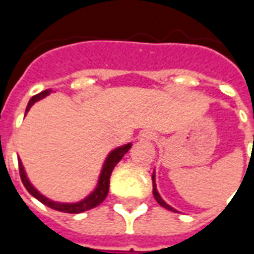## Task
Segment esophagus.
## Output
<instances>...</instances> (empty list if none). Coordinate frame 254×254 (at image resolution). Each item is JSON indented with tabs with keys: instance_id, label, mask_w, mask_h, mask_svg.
<instances>
[{
	"instance_id": "34e87169",
	"label": "esophagus",
	"mask_w": 254,
	"mask_h": 254,
	"mask_svg": "<svg viewBox=\"0 0 254 254\" xmlns=\"http://www.w3.org/2000/svg\"><path fill=\"white\" fill-rule=\"evenodd\" d=\"M144 138H147V140H152V138H154V134H152L151 132L145 133V134H144Z\"/></svg>"
}]
</instances>
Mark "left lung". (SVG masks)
I'll list each match as a JSON object with an SVG mask.
<instances>
[{"label":"left lung","instance_id":"1","mask_svg":"<svg viewBox=\"0 0 254 254\" xmlns=\"http://www.w3.org/2000/svg\"><path fill=\"white\" fill-rule=\"evenodd\" d=\"M152 182H154V197H155V200L159 202L162 207H165L166 209H170V211H174V212H176V209H174V208H171L170 205H167V204H166V202L163 201L162 198H160L159 193L156 191V188H155V176H152Z\"/></svg>","mask_w":254,"mask_h":254}]
</instances>
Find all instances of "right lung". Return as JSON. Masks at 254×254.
Segmentation results:
<instances>
[{
    "label": "right lung",
    "instance_id": "1",
    "mask_svg": "<svg viewBox=\"0 0 254 254\" xmlns=\"http://www.w3.org/2000/svg\"><path fill=\"white\" fill-rule=\"evenodd\" d=\"M52 92V89H45V91H42L41 94L35 95V96H32L31 100L28 102V106H27V109H25V113L30 110V107L35 102H38L42 98H45L46 95H49ZM132 147V144H127V145H124V147H120V148L114 149L110 155H109V158L106 159V163L103 166V170H102V174H100L99 182H98V187L95 189L91 194H89L85 200L80 202H76V204H60V202H54L52 200H49L46 197H43L39 193V191L36 190L35 188L31 185L28 180H27V177H25L24 169H23V166H21V162L19 160V171H20V178H21V181H23V185L25 187V189L30 191L32 196L38 198L39 201L43 202L45 205L47 207L53 208V209H57V211H61V212H67V213H78V212H84V211H88V209H92V208L98 207L100 202L103 201L107 196V193H109V185H110V176H111V171L113 169L116 167V165L120 162V160L124 158V155L127 154V151L130 149Z\"/></svg>",
    "mask_w": 254,
    "mask_h": 254
}]
</instances>
